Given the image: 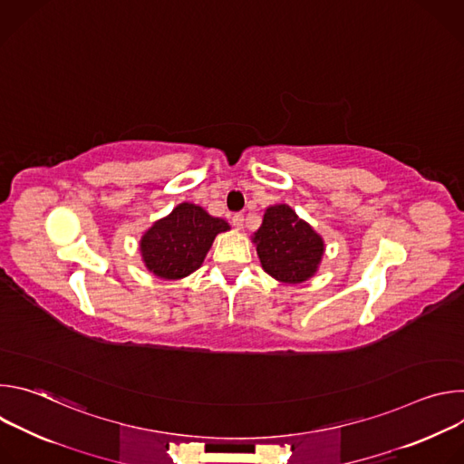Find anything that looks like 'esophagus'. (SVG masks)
<instances>
[{
    "label": "esophagus",
    "instance_id": "obj_1",
    "mask_svg": "<svg viewBox=\"0 0 464 464\" xmlns=\"http://www.w3.org/2000/svg\"><path fill=\"white\" fill-rule=\"evenodd\" d=\"M231 224H233L237 229H240V227L244 226V215H242V213H235V215L231 217Z\"/></svg>",
    "mask_w": 464,
    "mask_h": 464
}]
</instances>
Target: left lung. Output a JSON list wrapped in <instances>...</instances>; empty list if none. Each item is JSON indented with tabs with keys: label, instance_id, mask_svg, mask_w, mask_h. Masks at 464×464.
<instances>
[{
	"label": "left lung",
	"instance_id": "8db88e82",
	"mask_svg": "<svg viewBox=\"0 0 464 464\" xmlns=\"http://www.w3.org/2000/svg\"><path fill=\"white\" fill-rule=\"evenodd\" d=\"M253 242L262 268L283 283L310 279L323 256L321 237L288 206H274L264 213Z\"/></svg>",
	"mask_w": 464,
	"mask_h": 464
}]
</instances>
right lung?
I'll use <instances>...</instances> for the list:
<instances>
[{"label":"right lung","mask_w":464,"mask_h":464,"mask_svg":"<svg viewBox=\"0 0 464 464\" xmlns=\"http://www.w3.org/2000/svg\"><path fill=\"white\" fill-rule=\"evenodd\" d=\"M227 229V222L213 218L202 208L179 204L143 235L140 249L154 276L181 279L202 266L215 237Z\"/></svg>","instance_id":"right-lung-1"}]
</instances>
